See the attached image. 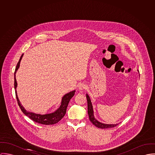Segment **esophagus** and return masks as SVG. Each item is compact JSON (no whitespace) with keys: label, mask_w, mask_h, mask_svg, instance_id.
<instances>
[{"label":"esophagus","mask_w":155,"mask_h":155,"mask_svg":"<svg viewBox=\"0 0 155 155\" xmlns=\"http://www.w3.org/2000/svg\"><path fill=\"white\" fill-rule=\"evenodd\" d=\"M86 86L84 84H80L78 86V89L80 90H83L84 89H86Z\"/></svg>","instance_id":"1"}]
</instances>
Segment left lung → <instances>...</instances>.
<instances>
[{
	"mask_svg": "<svg viewBox=\"0 0 155 155\" xmlns=\"http://www.w3.org/2000/svg\"><path fill=\"white\" fill-rule=\"evenodd\" d=\"M86 98L87 100V109H88V114L89 117V120L93 123V125H94L96 127L100 128H112L118 125V124H104L102 122H99L97 120L94 116V110L93 105L91 102V99L88 95V94H86Z\"/></svg>",
	"mask_w": 155,
	"mask_h": 155,
	"instance_id": "obj_1",
	"label": "left lung"
}]
</instances>
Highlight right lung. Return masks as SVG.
I'll list each match as a JSON object with an SVG mask.
<instances>
[{
  "label": "right lung",
  "instance_id": "add662e5",
  "mask_svg": "<svg viewBox=\"0 0 155 155\" xmlns=\"http://www.w3.org/2000/svg\"><path fill=\"white\" fill-rule=\"evenodd\" d=\"M22 54L18 62L15 73H14V87L15 90V94H16V97L17 99L18 105L22 110V112L27 117H28L31 120L35 121V122L44 124V125H52L56 124L59 120H61L65 115L67 112V108L68 107L69 101L74 96L75 90L71 91L69 93L65 94L62 98V101L59 107L56 109L54 112L50 113V114H37L34 112L27 111L25 109V108L23 107V106L21 104L20 102L18 97L17 93V82L15 78V74L17 72L18 68H19L20 62L23 56Z\"/></svg>",
  "mask_w": 155,
  "mask_h": 155
}]
</instances>
